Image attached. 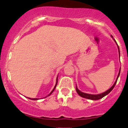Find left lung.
Returning a JSON list of instances; mask_svg holds the SVG:
<instances>
[{
	"instance_id": "1",
	"label": "left lung",
	"mask_w": 128,
	"mask_h": 128,
	"mask_svg": "<svg viewBox=\"0 0 128 128\" xmlns=\"http://www.w3.org/2000/svg\"><path fill=\"white\" fill-rule=\"evenodd\" d=\"M117 45H118V44H117ZM118 50H119V53H120V48H119V46H118ZM120 71H121V68H120V72H119V74H118V77H117L116 80V82H114V85H113V86H112V87H110V88H109V89H108V90L106 91V92H103V93L100 94H97V95L88 94L84 93V92H81V91L79 90L78 89L77 87H76V92H77L78 94L80 96H81L82 97H84V98H88V99H90V100H98V99H100V98H102V97H104V96H106V95H108V94L110 93V92L112 91V90L113 88H114V86H115V85L116 84V82H117V80H118V77H119V76H120Z\"/></svg>"
}]
</instances>
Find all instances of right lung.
<instances>
[{"label":"right lung","instance_id":"right-lung-1","mask_svg":"<svg viewBox=\"0 0 128 128\" xmlns=\"http://www.w3.org/2000/svg\"><path fill=\"white\" fill-rule=\"evenodd\" d=\"M57 83H58V76H57V78H56V84H55V86H54V88H53V90L52 91V92H50V94L49 95H48V96H50L51 94H52V93H53V91L54 90V89H55V88H56V85H57ZM30 98V99H31V100H38V98Z\"/></svg>","mask_w":128,"mask_h":128}]
</instances>
